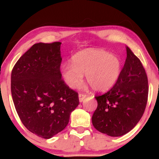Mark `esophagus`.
Wrapping results in <instances>:
<instances>
[{
    "label": "esophagus",
    "instance_id": "obj_1",
    "mask_svg": "<svg viewBox=\"0 0 159 159\" xmlns=\"http://www.w3.org/2000/svg\"><path fill=\"white\" fill-rule=\"evenodd\" d=\"M78 97H79V102H83V100H84L86 97H87V94H83V93H80L79 95H78Z\"/></svg>",
    "mask_w": 159,
    "mask_h": 159
}]
</instances>
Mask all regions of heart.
Here are the masks:
<instances>
[{
  "label": "heart",
  "mask_w": 159,
  "mask_h": 159,
  "mask_svg": "<svg viewBox=\"0 0 159 159\" xmlns=\"http://www.w3.org/2000/svg\"><path fill=\"white\" fill-rule=\"evenodd\" d=\"M71 63L64 64L61 68L65 84L70 88L78 87L85 74L86 80L97 91L111 89L119 78L121 61L115 54L100 49H85L71 57Z\"/></svg>",
  "instance_id": "heart-1"
}]
</instances>
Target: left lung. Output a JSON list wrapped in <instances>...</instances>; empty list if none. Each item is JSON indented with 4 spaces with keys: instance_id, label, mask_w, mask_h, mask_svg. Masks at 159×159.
Masks as SVG:
<instances>
[{
    "instance_id": "obj_1",
    "label": "left lung",
    "mask_w": 159,
    "mask_h": 159,
    "mask_svg": "<svg viewBox=\"0 0 159 159\" xmlns=\"http://www.w3.org/2000/svg\"><path fill=\"white\" fill-rule=\"evenodd\" d=\"M127 57L116 84L108 92L96 95L98 107L92 124L100 132L118 137L131 131L145 112L148 84L141 61L129 47Z\"/></svg>"
}]
</instances>
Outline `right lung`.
<instances>
[{"mask_svg": "<svg viewBox=\"0 0 159 159\" xmlns=\"http://www.w3.org/2000/svg\"><path fill=\"white\" fill-rule=\"evenodd\" d=\"M61 42L38 43L11 72V94L26 129L48 139L65 129L79 104L78 94L61 79Z\"/></svg>", "mask_w": 159, "mask_h": 159, "instance_id": "right-lung-1", "label": "right lung"}]
</instances>
